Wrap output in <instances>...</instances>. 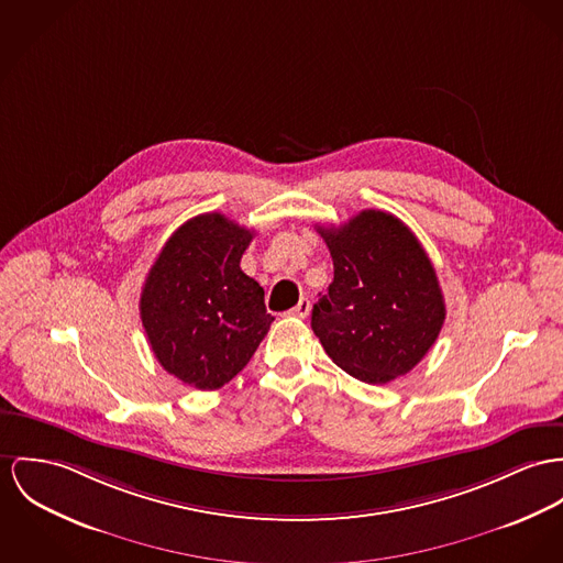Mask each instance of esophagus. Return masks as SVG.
<instances>
[{"mask_svg":"<svg viewBox=\"0 0 563 563\" xmlns=\"http://www.w3.org/2000/svg\"><path fill=\"white\" fill-rule=\"evenodd\" d=\"M308 312H310V302H308L306 298H302L300 303H298L289 314H291V317H298V319H306V317H308Z\"/></svg>","mask_w":563,"mask_h":563,"instance_id":"34e87169","label":"esophagus"}]
</instances>
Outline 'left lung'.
<instances>
[{
    "label": "left lung",
    "mask_w": 563,
    "mask_h": 563,
    "mask_svg": "<svg viewBox=\"0 0 563 563\" xmlns=\"http://www.w3.org/2000/svg\"><path fill=\"white\" fill-rule=\"evenodd\" d=\"M317 231L334 261V280L312 306V332L332 362L364 384L407 375L445 319L427 251L402 220L382 210Z\"/></svg>",
    "instance_id": "8db88e82"
}]
</instances>
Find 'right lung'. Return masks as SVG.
Segmentation results:
<instances>
[{
    "mask_svg": "<svg viewBox=\"0 0 563 563\" xmlns=\"http://www.w3.org/2000/svg\"><path fill=\"white\" fill-rule=\"evenodd\" d=\"M253 235L218 212L190 218L145 278L139 310L147 341L161 366L192 388L229 384L274 321L263 287L240 267Z\"/></svg>",
    "mask_w": 563,
    "mask_h": 563,
    "instance_id": "1",
    "label": "right lung"
}]
</instances>
